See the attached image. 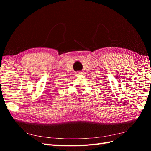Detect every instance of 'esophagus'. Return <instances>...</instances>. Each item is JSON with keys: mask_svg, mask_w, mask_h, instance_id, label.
Segmentation results:
<instances>
[{"mask_svg": "<svg viewBox=\"0 0 151 151\" xmlns=\"http://www.w3.org/2000/svg\"><path fill=\"white\" fill-rule=\"evenodd\" d=\"M82 72H77V73H76V75H82Z\"/></svg>", "mask_w": 151, "mask_h": 151, "instance_id": "esophagus-1", "label": "esophagus"}]
</instances>
